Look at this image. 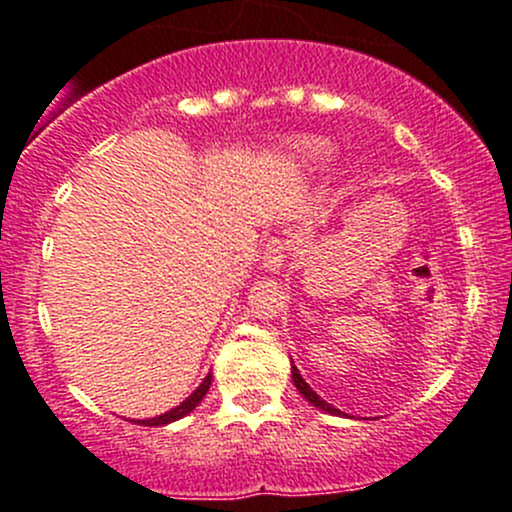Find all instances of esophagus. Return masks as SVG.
Segmentation results:
<instances>
[{
  "instance_id": "esophagus-1",
  "label": "esophagus",
  "mask_w": 512,
  "mask_h": 512,
  "mask_svg": "<svg viewBox=\"0 0 512 512\" xmlns=\"http://www.w3.org/2000/svg\"><path fill=\"white\" fill-rule=\"evenodd\" d=\"M292 250V242L285 240V237H275V240L267 242L265 250H262V265H265V270L280 272L285 267V262L292 257Z\"/></svg>"
}]
</instances>
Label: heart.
I'll list each match as a JSON object with an SVG mask.
<instances>
[{"label": "heart", "instance_id": "1", "mask_svg": "<svg viewBox=\"0 0 512 512\" xmlns=\"http://www.w3.org/2000/svg\"><path fill=\"white\" fill-rule=\"evenodd\" d=\"M292 153L302 165L317 168V165H324L332 156V146L327 141H319V138H302V141L294 143Z\"/></svg>", "mask_w": 512, "mask_h": 512}]
</instances>
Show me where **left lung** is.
<instances>
[{
    "mask_svg": "<svg viewBox=\"0 0 512 512\" xmlns=\"http://www.w3.org/2000/svg\"><path fill=\"white\" fill-rule=\"evenodd\" d=\"M292 381H294V386H297V389H299V394H302L304 399L309 401V404L319 406V409H322V411H327V414H337V416H342V411H339V409H334V406H329L327 401H324V399H319V396L314 394L312 389H309V384H307V381L302 379V374H299V371H297V366H292Z\"/></svg>",
    "mask_w": 512,
    "mask_h": 512,
    "instance_id": "obj_1",
    "label": "left lung"
}]
</instances>
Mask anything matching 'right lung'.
<instances>
[{
    "instance_id": "1",
    "label": "right lung",
    "mask_w": 512,
    "mask_h": 512,
    "mask_svg": "<svg viewBox=\"0 0 512 512\" xmlns=\"http://www.w3.org/2000/svg\"><path fill=\"white\" fill-rule=\"evenodd\" d=\"M210 384H213V376H205L203 379V384L198 386V389L193 391V394L188 396V399L183 401V404L180 406H175V409H170V411H165L163 416H156V418H146V421H141L143 426H165V423H170V421H178V418H183L185 414H190V411L195 409V406L200 404V401L205 399V394H208V389H210Z\"/></svg>"
}]
</instances>
